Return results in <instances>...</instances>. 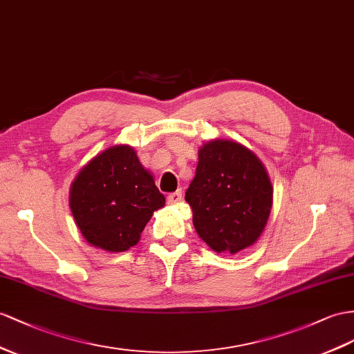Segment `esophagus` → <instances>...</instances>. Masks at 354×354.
Returning <instances> with one entry per match:
<instances>
[{"mask_svg":"<svg viewBox=\"0 0 354 354\" xmlns=\"http://www.w3.org/2000/svg\"><path fill=\"white\" fill-rule=\"evenodd\" d=\"M180 201H183V189H178V192L170 193L167 196V203L169 205H175V203H178Z\"/></svg>","mask_w":354,"mask_h":354,"instance_id":"1","label":"esophagus"}]
</instances>
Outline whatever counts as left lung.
I'll return each instance as SVG.
<instances>
[{
  "mask_svg": "<svg viewBox=\"0 0 354 354\" xmlns=\"http://www.w3.org/2000/svg\"><path fill=\"white\" fill-rule=\"evenodd\" d=\"M272 194L269 176L254 153L238 142L216 139L198 151L185 201L198 236L216 252L236 254L263 232Z\"/></svg>",
  "mask_w": 354,
  "mask_h": 354,
  "instance_id": "left-lung-1",
  "label": "left lung"
}]
</instances>
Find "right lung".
Wrapping results in <instances>:
<instances>
[{
    "instance_id": "obj_1",
    "label": "right lung",
    "mask_w": 354,
    "mask_h": 354,
    "mask_svg": "<svg viewBox=\"0 0 354 354\" xmlns=\"http://www.w3.org/2000/svg\"><path fill=\"white\" fill-rule=\"evenodd\" d=\"M162 196L133 148L112 147L79 171L70 189V207L91 245L121 252L134 247Z\"/></svg>"
}]
</instances>
